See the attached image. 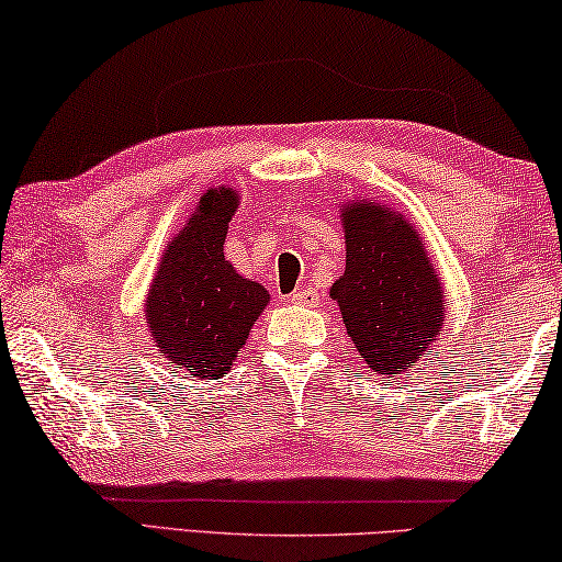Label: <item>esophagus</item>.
<instances>
[{"label":"esophagus","instance_id":"obj_1","mask_svg":"<svg viewBox=\"0 0 562 562\" xmlns=\"http://www.w3.org/2000/svg\"><path fill=\"white\" fill-rule=\"evenodd\" d=\"M290 302L294 304H314L316 302V292L314 290H297L294 294H290Z\"/></svg>","mask_w":562,"mask_h":562}]
</instances>
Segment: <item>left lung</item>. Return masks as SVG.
<instances>
[{
	"label": "left lung",
	"instance_id": "obj_1",
	"mask_svg": "<svg viewBox=\"0 0 562 562\" xmlns=\"http://www.w3.org/2000/svg\"><path fill=\"white\" fill-rule=\"evenodd\" d=\"M346 270L331 284L359 359L383 379L423 361L445 329L447 294L423 233L375 199L339 203Z\"/></svg>",
	"mask_w": 562,
	"mask_h": 562
}]
</instances>
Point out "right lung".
I'll use <instances>...</instances> for the list:
<instances>
[{
	"label": "right lung",
	"mask_w": 562,
	"mask_h": 562,
	"mask_svg": "<svg viewBox=\"0 0 562 562\" xmlns=\"http://www.w3.org/2000/svg\"><path fill=\"white\" fill-rule=\"evenodd\" d=\"M240 206L236 187H211L161 252L145 297L157 353L175 371L213 381L233 369L270 292L226 260L228 223Z\"/></svg>",
	"instance_id": "add662e5"
}]
</instances>
